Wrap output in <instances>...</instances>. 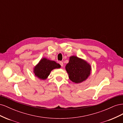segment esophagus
<instances>
[{
    "mask_svg": "<svg viewBox=\"0 0 123 123\" xmlns=\"http://www.w3.org/2000/svg\"><path fill=\"white\" fill-rule=\"evenodd\" d=\"M59 64L61 65V66L62 67H63V65H64V64H63V62H59Z\"/></svg>",
    "mask_w": 123,
    "mask_h": 123,
    "instance_id": "obj_1",
    "label": "esophagus"
}]
</instances>
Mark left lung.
<instances>
[{"mask_svg": "<svg viewBox=\"0 0 123 123\" xmlns=\"http://www.w3.org/2000/svg\"><path fill=\"white\" fill-rule=\"evenodd\" d=\"M69 79L72 82L79 84L86 80L90 75L91 66L85 59L76 56H71L65 67Z\"/></svg>", "mask_w": 123, "mask_h": 123, "instance_id": "1", "label": "left lung"}]
</instances>
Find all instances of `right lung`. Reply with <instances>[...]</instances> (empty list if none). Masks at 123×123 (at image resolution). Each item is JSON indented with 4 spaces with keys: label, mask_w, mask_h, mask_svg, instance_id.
<instances>
[{
    "label": "right lung",
    "mask_w": 123,
    "mask_h": 123,
    "mask_svg": "<svg viewBox=\"0 0 123 123\" xmlns=\"http://www.w3.org/2000/svg\"><path fill=\"white\" fill-rule=\"evenodd\" d=\"M61 66L54 61L46 57L40 59L38 63L33 68L35 76L40 80H45L50 75L51 71L55 69H59Z\"/></svg>",
    "instance_id": "obj_1"
}]
</instances>
